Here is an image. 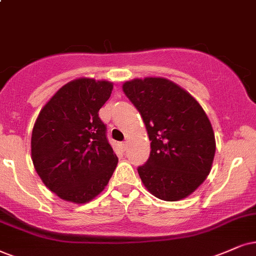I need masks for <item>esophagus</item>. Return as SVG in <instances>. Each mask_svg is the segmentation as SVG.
Segmentation results:
<instances>
[{
  "label": "esophagus",
  "instance_id": "34e87169",
  "mask_svg": "<svg viewBox=\"0 0 256 256\" xmlns=\"http://www.w3.org/2000/svg\"><path fill=\"white\" fill-rule=\"evenodd\" d=\"M120 146H122V150L125 151L126 148H128V143H126V142H122V143L120 144Z\"/></svg>",
  "mask_w": 256,
  "mask_h": 256
}]
</instances>
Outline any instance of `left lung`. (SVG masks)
Returning <instances> with one entry per match:
<instances>
[{"label": "left lung", "instance_id": "8db88e82", "mask_svg": "<svg viewBox=\"0 0 256 256\" xmlns=\"http://www.w3.org/2000/svg\"><path fill=\"white\" fill-rule=\"evenodd\" d=\"M122 90L140 113L151 140L150 157L138 174L157 198L180 200L204 182L216 143L210 120L197 100L164 78L126 82Z\"/></svg>", "mask_w": 256, "mask_h": 256}]
</instances>
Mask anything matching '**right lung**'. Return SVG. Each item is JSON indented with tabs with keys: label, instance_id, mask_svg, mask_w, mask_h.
I'll list each match as a JSON object with an SVG mask.
<instances>
[{
	"label": "right lung",
	"instance_id": "obj_1",
	"mask_svg": "<svg viewBox=\"0 0 256 256\" xmlns=\"http://www.w3.org/2000/svg\"><path fill=\"white\" fill-rule=\"evenodd\" d=\"M113 84L80 78L61 87L38 113L32 160L42 182L60 198L90 202L108 186L118 163L99 110Z\"/></svg>",
	"mask_w": 256,
	"mask_h": 256
}]
</instances>
